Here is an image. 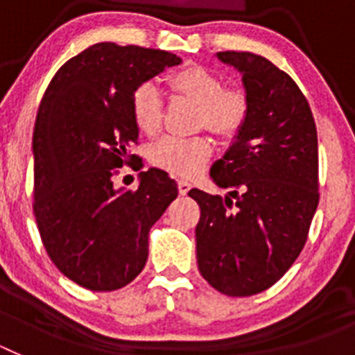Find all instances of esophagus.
<instances>
[{
  "instance_id": "obj_1",
  "label": "esophagus",
  "mask_w": 355,
  "mask_h": 355,
  "mask_svg": "<svg viewBox=\"0 0 355 355\" xmlns=\"http://www.w3.org/2000/svg\"><path fill=\"white\" fill-rule=\"evenodd\" d=\"M190 187H192V184L188 183V181H184V180L178 181V190H180L181 196H187L188 190H190Z\"/></svg>"
}]
</instances>
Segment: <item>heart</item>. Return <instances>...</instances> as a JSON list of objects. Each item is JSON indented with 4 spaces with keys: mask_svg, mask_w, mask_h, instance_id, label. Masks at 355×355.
Instances as JSON below:
<instances>
[{
    "mask_svg": "<svg viewBox=\"0 0 355 355\" xmlns=\"http://www.w3.org/2000/svg\"><path fill=\"white\" fill-rule=\"evenodd\" d=\"M168 90L175 97L197 105L196 128L222 140L234 139L245 126L250 112L249 96L238 87H224L215 72L190 65L167 78ZM131 117L146 137H156L163 126V99L150 83L140 85L131 96ZM211 142L206 137L175 139L165 137L150 149V162L175 175H196L211 158Z\"/></svg>",
    "mask_w": 355,
    "mask_h": 355,
    "instance_id": "b5f03b06",
    "label": "heart"
}]
</instances>
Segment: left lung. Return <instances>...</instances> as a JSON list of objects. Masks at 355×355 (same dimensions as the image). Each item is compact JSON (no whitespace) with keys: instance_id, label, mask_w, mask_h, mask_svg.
<instances>
[{"instance_id":"left-lung-1","label":"left lung","mask_w":355,"mask_h":355,"mask_svg":"<svg viewBox=\"0 0 355 355\" xmlns=\"http://www.w3.org/2000/svg\"><path fill=\"white\" fill-rule=\"evenodd\" d=\"M241 72L250 112L211 178L229 196L190 190L202 277L229 297L275 284L307 241L318 206V139L307 99L286 72L247 51H220Z\"/></svg>"}]
</instances>
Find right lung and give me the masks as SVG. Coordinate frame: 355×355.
<instances>
[{
    "instance_id": "1",
    "label": "right lung",
    "mask_w": 355,
    "mask_h": 355,
    "mask_svg": "<svg viewBox=\"0 0 355 355\" xmlns=\"http://www.w3.org/2000/svg\"><path fill=\"white\" fill-rule=\"evenodd\" d=\"M178 64L168 51L99 42L65 62L44 92L33 130V213L51 261L87 290H119L144 270L150 227L178 197L159 168L140 172L137 190L114 184L124 165L144 167L128 153L139 144L131 96Z\"/></svg>"
}]
</instances>
